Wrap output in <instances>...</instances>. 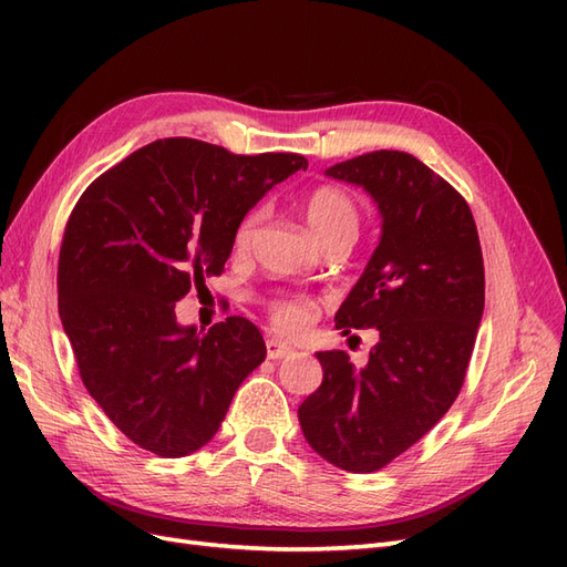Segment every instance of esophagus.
I'll return each mask as SVG.
<instances>
[{
    "label": "esophagus",
    "instance_id": "esophagus-1",
    "mask_svg": "<svg viewBox=\"0 0 567 567\" xmlns=\"http://www.w3.org/2000/svg\"><path fill=\"white\" fill-rule=\"evenodd\" d=\"M288 354H293V348L288 342H281L279 338H267V357L269 359H284Z\"/></svg>",
    "mask_w": 567,
    "mask_h": 567
}]
</instances>
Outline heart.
I'll return each instance as SVG.
<instances>
[{
    "label": "heart",
    "instance_id": "b5f03b06",
    "mask_svg": "<svg viewBox=\"0 0 567 567\" xmlns=\"http://www.w3.org/2000/svg\"><path fill=\"white\" fill-rule=\"evenodd\" d=\"M302 208L315 236L323 246L331 241H342V238L352 244L357 238L359 205L346 188L333 186V184L317 186L305 196ZM262 217H265L262 208H252L241 217V221H238L234 229V241H231L236 252H246L252 246ZM315 310H317L315 302L305 296H277L269 300V319L284 333H300L305 326L312 321Z\"/></svg>",
    "mask_w": 567,
    "mask_h": 567
}]
</instances>
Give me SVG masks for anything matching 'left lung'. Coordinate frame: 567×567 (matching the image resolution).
I'll use <instances>...</instances> for the list:
<instances>
[{"label": "left lung", "instance_id": "obj_1", "mask_svg": "<svg viewBox=\"0 0 567 567\" xmlns=\"http://www.w3.org/2000/svg\"><path fill=\"white\" fill-rule=\"evenodd\" d=\"M326 175L364 186L383 217L381 244L336 312L342 333L375 329L354 369L342 350L317 352L321 385L298 419L333 466L373 473L404 454L458 398L485 310L475 219L456 188L404 151H373Z\"/></svg>", "mask_w": 567, "mask_h": 567}]
</instances>
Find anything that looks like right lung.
Listing matches in <instances>:
<instances>
[{"label": "right lung", "mask_w": 567, "mask_h": 567, "mask_svg": "<svg viewBox=\"0 0 567 567\" xmlns=\"http://www.w3.org/2000/svg\"><path fill=\"white\" fill-rule=\"evenodd\" d=\"M307 158L236 156L169 136L96 177L68 217L59 315L80 379L142 450L179 458L208 444L234 392L267 357L257 326H179L175 302L225 271L234 229Z\"/></svg>", "instance_id": "obj_1"}]
</instances>
